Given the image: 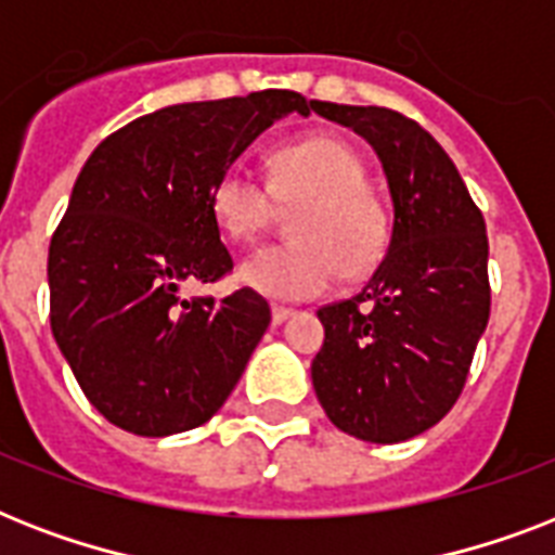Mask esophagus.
I'll list each match as a JSON object with an SVG mask.
<instances>
[{"label":"esophagus","mask_w":555,"mask_h":555,"mask_svg":"<svg viewBox=\"0 0 555 555\" xmlns=\"http://www.w3.org/2000/svg\"><path fill=\"white\" fill-rule=\"evenodd\" d=\"M270 317H273V325H282V322H287L294 317V311H291V308H282V305H273Z\"/></svg>","instance_id":"1"}]
</instances>
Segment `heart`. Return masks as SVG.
<instances>
[{"label":"heart","instance_id":"1","mask_svg":"<svg viewBox=\"0 0 555 555\" xmlns=\"http://www.w3.org/2000/svg\"><path fill=\"white\" fill-rule=\"evenodd\" d=\"M279 204L299 207L291 216L294 238L268 244L244 259V287L270 299H311L337 279L365 276L388 244V216L365 186V164L339 138L287 143L270 158V184L242 164L227 167L209 190V212L235 244L259 238Z\"/></svg>","mask_w":555,"mask_h":555}]
</instances>
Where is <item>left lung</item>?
I'll return each mask as SVG.
<instances>
[{
  "label": "left lung",
  "instance_id": "left-lung-1",
  "mask_svg": "<svg viewBox=\"0 0 555 555\" xmlns=\"http://www.w3.org/2000/svg\"><path fill=\"white\" fill-rule=\"evenodd\" d=\"M311 108L374 146L395 204L388 253L363 291L317 311L325 343L313 388L337 429L400 443L464 391L490 320L487 227L452 158L412 117L325 100Z\"/></svg>",
  "mask_w": 555,
  "mask_h": 555
}]
</instances>
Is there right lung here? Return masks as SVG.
Here are the masks:
<instances>
[{
	"mask_svg": "<svg viewBox=\"0 0 555 555\" xmlns=\"http://www.w3.org/2000/svg\"><path fill=\"white\" fill-rule=\"evenodd\" d=\"M296 91L181 103L108 134L86 160L48 247L51 331L82 395L141 438L195 429L224 405L270 325L256 291L181 296L233 270L209 190Z\"/></svg>",
	"mask_w": 555,
	"mask_h": 555,
	"instance_id": "add662e5",
	"label": "right lung"
}]
</instances>
